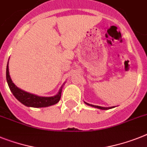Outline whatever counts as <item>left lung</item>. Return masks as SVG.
I'll return each mask as SVG.
<instances>
[{"label": "left lung", "mask_w": 147, "mask_h": 147, "mask_svg": "<svg viewBox=\"0 0 147 147\" xmlns=\"http://www.w3.org/2000/svg\"><path fill=\"white\" fill-rule=\"evenodd\" d=\"M87 105L90 106H92V107H94V108H99V109H102V110H108L110 109V108H113V107H111V108H103V107H100V106H97V105H92L90 104H88V103H86Z\"/></svg>", "instance_id": "left-lung-1"}]
</instances>
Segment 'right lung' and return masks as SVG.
I'll return each mask as SVG.
<instances>
[{
    "mask_svg": "<svg viewBox=\"0 0 147 147\" xmlns=\"http://www.w3.org/2000/svg\"><path fill=\"white\" fill-rule=\"evenodd\" d=\"M6 76H7V84H8V86L10 89L11 92H13V96L24 105L28 106V107H32V108H44V107H48V106L57 104L60 101L62 89H60L58 94L55 96L41 97L27 92L21 90V89L18 88L13 84L10 78L9 74L8 63H7V66Z\"/></svg>",
    "mask_w": 147,
    "mask_h": 147,
    "instance_id": "right-lung-1",
    "label": "right lung"
}]
</instances>
